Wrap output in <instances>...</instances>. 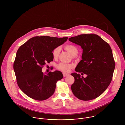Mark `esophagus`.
<instances>
[{
	"label": "esophagus",
	"instance_id": "esophagus-1",
	"mask_svg": "<svg viewBox=\"0 0 125 125\" xmlns=\"http://www.w3.org/2000/svg\"><path fill=\"white\" fill-rule=\"evenodd\" d=\"M63 76L65 77V76H68L69 74H68V73H63Z\"/></svg>",
	"mask_w": 125,
	"mask_h": 125
}]
</instances>
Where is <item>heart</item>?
Instances as JSON below:
<instances>
[{
	"label": "heart",
	"instance_id": "1",
	"mask_svg": "<svg viewBox=\"0 0 125 125\" xmlns=\"http://www.w3.org/2000/svg\"><path fill=\"white\" fill-rule=\"evenodd\" d=\"M65 48L66 51H67L70 53L73 56H75L77 55L78 52L77 48V47L72 44H68L65 45ZM60 47H57L55 48L52 52V55L54 58H57L60 54ZM58 68L65 72H68L70 71V69L73 67V65L69 64H66L64 63H61L58 65Z\"/></svg>",
	"mask_w": 125,
	"mask_h": 125
}]
</instances>
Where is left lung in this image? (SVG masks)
Wrapping results in <instances>:
<instances>
[{
	"instance_id": "obj_1",
	"label": "left lung",
	"mask_w": 125,
	"mask_h": 125,
	"mask_svg": "<svg viewBox=\"0 0 125 125\" xmlns=\"http://www.w3.org/2000/svg\"><path fill=\"white\" fill-rule=\"evenodd\" d=\"M70 42L81 46L83 50L82 59L75 71L87 74L83 76L76 73L71 86L73 95L78 99L88 101L101 95L111 83L115 64L109 44L95 34H83L69 38Z\"/></svg>"
}]
</instances>
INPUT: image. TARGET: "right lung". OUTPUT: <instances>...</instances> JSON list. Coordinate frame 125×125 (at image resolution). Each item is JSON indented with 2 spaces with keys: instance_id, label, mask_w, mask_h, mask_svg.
I'll list each match as a JSON object with an SVG mask.
<instances>
[{
  "instance_id": "add662e5",
  "label": "right lung",
  "mask_w": 125,
  "mask_h": 125,
  "mask_svg": "<svg viewBox=\"0 0 125 125\" xmlns=\"http://www.w3.org/2000/svg\"><path fill=\"white\" fill-rule=\"evenodd\" d=\"M68 37L36 36L22 45L17 52L13 64L17 83L20 89L30 98L42 101L53 94L57 82L63 77L56 70L44 74L42 67L53 60L52 52Z\"/></svg>"
}]
</instances>
